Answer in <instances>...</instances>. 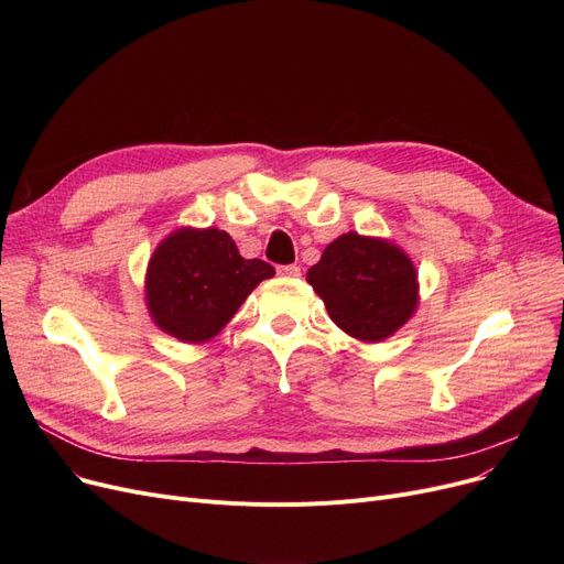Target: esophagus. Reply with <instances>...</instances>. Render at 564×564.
<instances>
[{
  "label": "esophagus",
  "mask_w": 564,
  "mask_h": 564,
  "mask_svg": "<svg viewBox=\"0 0 564 564\" xmlns=\"http://www.w3.org/2000/svg\"><path fill=\"white\" fill-rule=\"evenodd\" d=\"M279 274L281 276H290V279H294V276H300L302 274V270L297 264H281L279 267Z\"/></svg>",
  "instance_id": "34e87169"
}]
</instances>
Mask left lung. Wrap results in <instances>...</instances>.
<instances>
[{"label":"left lung","mask_w":564,"mask_h":564,"mask_svg":"<svg viewBox=\"0 0 564 564\" xmlns=\"http://www.w3.org/2000/svg\"><path fill=\"white\" fill-rule=\"evenodd\" d=\"M306 279L338 327L366 343L395 334L419 304L416 270L406 253L359 232L334 240Z\"/></svg>","instance_id":"8db88e82"}]
</instances>
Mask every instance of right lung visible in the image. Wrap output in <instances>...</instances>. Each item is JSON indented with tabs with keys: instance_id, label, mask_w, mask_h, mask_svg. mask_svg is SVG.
Wrapping results in <instances>:
<instances>
[{
	"instance_id": "1",
	"label": "right lung",
	"mask_w": 564,
	"mask_h": 564,
	"mask_svg": "<svg viewBox=\"0 0 564 564\" xmlns=\"http://www.w3.org/2000/svg\"><path fill=\"white\" fill-rule=\"evenodd\" d=\"M274 276L264 260H247L217 228H183L155 249L145 274V302L158 327L177 340L217 336L251 290Z\"/></svg>"
}]
</instances>
